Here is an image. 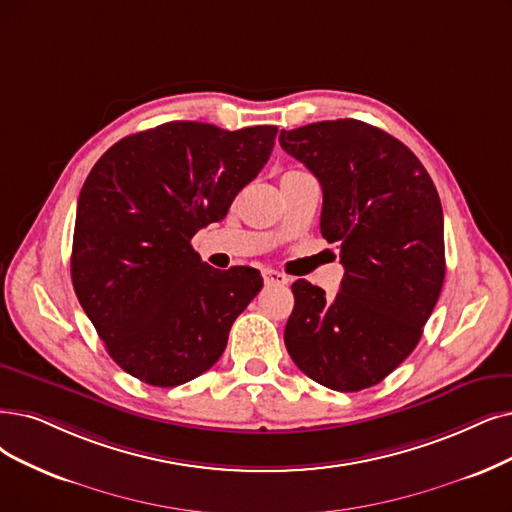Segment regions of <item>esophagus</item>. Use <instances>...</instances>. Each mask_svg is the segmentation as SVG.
Returning a JSON list of instances; mask_svg holds the SVG:
<instances>
[{"label": "esophagus", "instance_id": "1", "mask_svg": "<svg viewBox=\"0 0 512 512\" xmlns=\"http://www.w3.org/2000/svg\"><path fill=\"white\" fill-rule=\"evenodd\" d=\"M262 277H264V281H267L269 285H285V283H288V277H285L279 271H273V269H264Z\"/></svg>", "mask_w": 512, "mask_h": 512}]
</instances>
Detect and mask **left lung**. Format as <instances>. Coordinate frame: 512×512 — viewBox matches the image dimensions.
I'll return each mask as SVG.
<instances>
[{
	"label": "left lung",
	"mask_w": 512,
	"mask_h": 512,
	"mask_svg": "<svg viewBox=\"0 0 512 512\" xmlns=\"http://www.w3.org/2000/svg\"><path fill=\"white\" fill-rule=\"evenodd\" d=\"M279 145L321 185V235L340 245V292L292 283L285 346L300 370L332 391L374 386L422 336L445 277L443 210L420 159L359 119L281 130Z\"/></svg>",
	"instance_id": "8db88e82"
}]
</instances>
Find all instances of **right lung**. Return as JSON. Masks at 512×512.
<instances>
[{
    "label": "right lung",
    "mask_w": 512,
    "mask_h": 512,
    "mask_svg": "<svg viewBox=\"0 0 512 512\" xmlns=\"http://www.w3.org/2000/svg\"><path fill=\"white\" fill-rule=\"evenodd\" d=\"M275 126L170 121L121 138L77 199L71 279L111 359L151 386L185 384L220 359L262 288L250 267L201 262L193 235L227 216L269 161Z\"/></svg>",
    "instance_id": "obj_1"
}]
</instances>
